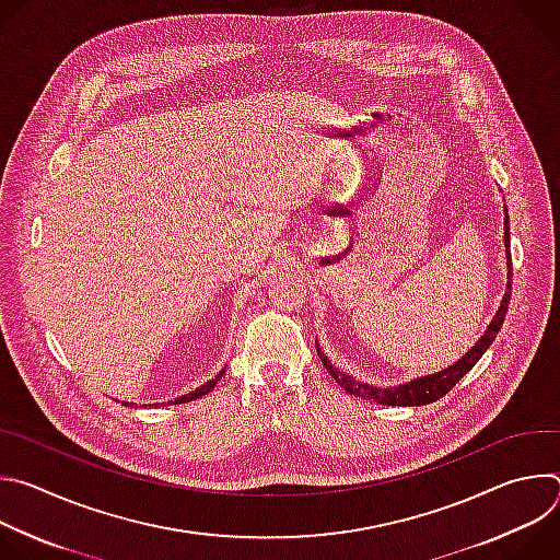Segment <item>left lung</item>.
Here are the masks:
<instances>
[{"label":"left lung","instance_id":"obj_1","mask_svg":"<svg viewBox=\"0 0 560 560\" xmlns=\"http://www.w3.org/2000/svg\"><path fill=\"white\" fill-rule=\"evenodd\" d=\"M505 246H508V290H505V296L501 301V307L497 310L492 324L488 326L486 335L478 339L471 350L458 359L456 363H452L450 368L441 370V372H434V374H428V376H421V378H415L410 383H404V385H396V387H374L370 383H361L357 381L354 376L337 370L328 357L318 350L316 346V352H318V359H322L324 368L328 370V374L348 392V394H354V396H361V398H368V401H376L381 406H428V404H434L439 401V398L443 394H447L474 365L476 361L481 359L486 354V350L492 346V341L497 339L503 322H505V314H508V305H510V294H512V261H510V221H508V210H505Z\"/></svg>","mask_w":560,"mask_h":560}]
</instances>
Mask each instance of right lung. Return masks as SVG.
<instances>
[{
    "label": "right lung",
    "instance_id": "obj_1",
    "mask_svg": "<svg viewBox=\"0 0 560 560\" xmlns=\"http://www.w3.org/2000/svg\"><path fill=\"white\" fill-rule=\"evenodd\" d=\"M223 372H225V370H221V372H219V374H217V376H214L212 381L203 383V385H201V387H197L195 392H190V394H184V396H177V398H175V404H186V401H195V398H199V396L208 394V392H210V389H212V387L217 385V381H219V378L223 376ZM171 404H173V401H171ZM124 406L132 408V404H124ZM154 406H159V404H154ZM135 408H137V406H135Z\"/></svg>",
    "mask_w": 560,
    "mask_h": 560
}]
</instances>
